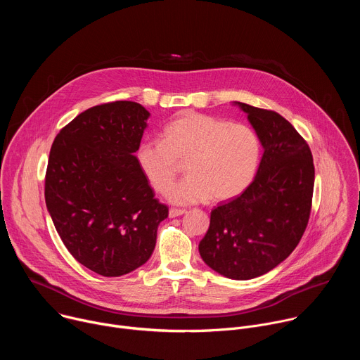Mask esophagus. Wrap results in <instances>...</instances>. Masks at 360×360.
<instances>
[{
	"label": "esophagus",
	"instance_id": "obj_1",
	"mask_svg": "<svg viewBox=\"0 0 360 360\" xmlns=\"http://www.w3.org/2000/svg\"><path fill=\"white\" fill-rule=\"evenodd\" d=\"M185 212H186L185 210H175V208H171V210H169V218L181 217V215H184Z\"/></svg>",
	"mask_w": 360,
	"mask_h": 360
}]
</instances>
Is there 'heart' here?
I'll return each instance as SVG.
<instances>
[{"instance_id":"heart-1","label":"heart","mask_w":360,"mask_h":360,"mask_svg":"<svg viewBox=\"0 0 360 360\" xmlns=\"http://www.w3.org/2000/svg\"><path fill=\"white\" fill-rule=\"evenodd\" d=\"M261 160V142L252 128L226 120L186 112L162 131L161 139H143L136 161L149 185L165 193L179 162H186V178L175 184L168 199L191 205L212 198L229 200L252 182Z\"/></svg>"}]
</instances>
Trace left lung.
Segmentation results:
<instances>
[{"label":"left lung","instance_id":"left-lung-1","mask_svg":"<svg viewBox=\"0 0 360 360\" xmlns=\"http://www.w3.org/2000/svg\"><path fill=\"white\" fill-rule=\"evenodd\" d=\"M233 105L248 114L264 155L252 184L211 212L199 253L219 275L248 281L276 268L297 246L311 215L315 167L309 145L282 115Z\"/></svg>","mask_w":360,"mask_h":360}]
</instances>
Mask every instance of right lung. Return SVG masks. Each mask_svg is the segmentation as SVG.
<instances>
[{"mask_svg":"<svg viewBox=\"0 0 360 360\" xmlns=\"http://www.w3.org/2000/svg\"><path fill=\"white\" fill-rule=\"evenodd\" d=\"M149 115L132 101L96 105L64 127L51 146L46 210L70 253L102 276L142 266L168 218L135 157Z\"/></svg>","mask_w":360,"mask_h":360,"instance_id":"1","label":"right lung"}]
</instances>
